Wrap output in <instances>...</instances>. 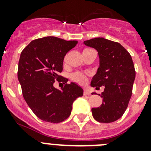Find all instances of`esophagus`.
<instances>
[{"instance_id": "1", "label": "esophagus", "mask_w": 151, "mask_h": 151, "mask_svg": "<svg viewBox=\"0 0 151 151\" xmlns=\"http://www.w3.org/2000/svg\"><path fill=\"white\" fill-rule=\"evenodd\" d=\"M84 93L85 96H89L90 94H91V93H90L89 91H88V90H87V89L84 90V93Z\"/></svg>"}]
</instances>
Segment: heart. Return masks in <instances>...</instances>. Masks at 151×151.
<instances>
[{
  "mask_svg": "<svg viewBox=\"0 0 151 151\" xmlns=\"http://www.w3.org/2000/svg\"><path fill=\"white\" fill-rule=\"evenodd\" d=\"M64 60H66V59H65ZM71 79H72L74 81L80 83V84H85V83H86L87 80L86 77H85L84 74L80 72L74 73V74L71 75Z\"/></svg>",
  "mask_w": 151,
  "mask_h": 151,
  "instance_id": "b5f03b06",
  "label": "heart"
}]
</instances>
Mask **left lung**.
<instances>
[{
  "mask_svg": "<svg viewBox=\"0 0 151 151\" xmlns=\"http://www.w3.org/2000/svg\"><path fill=\"white\" fill-rule=\"evenodd\" d=\"M84 44L96 50L99 57V67L91 85L104 86L102 104L92 108L93 117L100 123L114 122L122 117L132 96L136 74L132 56L121 44L104 38H94Z\"/></svg>",
  "mask_w": 151,
  "mask_h": 151,
  "instance_id": "left-lung-1",
  "label": "left lung"
}]
</instances>
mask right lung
Here are the masks:
<instances>
[{
    "label": "right lung",
    "instance_id": "obj_1",
    "mask_svg": "<svg viewBox=\"0 0 151 151\" xmlns=\"http://www.w3.org/2000/svg\"><path fill=\"white\" fill-rule=\"evenodd\" d=\"M77 43L47 36L32 41L21 52L17 77L22 95L42 121L53 123L65 121L71 114L73 102L83 96V88L74 83L66 84L60 90L53 86L55 80L63 84L67 82L58 74L63 71L65 55Z\"/></svg>",
    "mask_w": 151,
    "mask_h": 151
}]
</instances>
